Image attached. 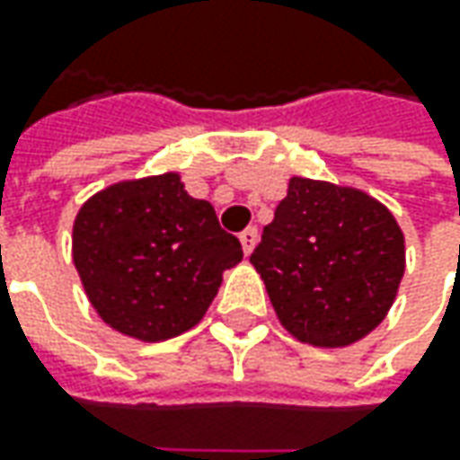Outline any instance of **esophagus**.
Listing matches in <instances>:
<instances>
[{
    "mask_svg": "<svg viewBox=\"0 0 460 460\" xmlns=\"http://www.w3.org/2000/svg\"><path fill=\"white\" fill-rule=\"evenodd\" d=\"M256 243H258L256 227H245V230L240 233V245H243V253H245V256H251V253H253Z\"/></svg>",
    "mask_w": 460,
    "mask_h": 460,
    "instance_id": "34e87169",
    "label": "esophagus"
}]
</instances>
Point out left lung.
<instances>
[{
	"label": "left lung",
	"mask_w": 460,
	"mask_h": 460,
	"mask_svg": "<svg viewBox=\"0 0 460 460\" xmlns=\"http://www.w3.org/2000/svg\"><path fill=\"white\" fill-rule=\"evenodd\" d=\"M251 263L292 338L348 348L374 332L397 299L404 233L363 189L292 176Z\"/></svg>",
	"instance_id": "8db88e82"
}]
</instances>
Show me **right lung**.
<instances>
[{
  "label": "right lung",
  "mask_w": 460,
  "mask_h": 460,
  "mask_svg": "<svg viewBox=\"0 0 460 460\" xmlns=\"http://www.w3.org/2000/svg\"><path fill=\"white\" fill-rule=\"evenodd\" d=\"M71 256L107 325L161 343L202 320L243 248L215 207L189 197L181 173L166 171L104 186L81 204Z\"/></svg>",
  "instance_id": "add662e5"
}]
</instances>
